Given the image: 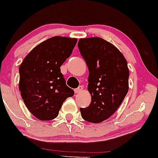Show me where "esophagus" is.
<instances>
[{
	"mask_svg": "<svg viewBox=\"0 0 158 158\" xmlns=\"http://www.w3.org/2000/svg\"><path fill=\"white\" fill-rule=\"evenodd\" d=\"M82 90H83L82 86H79V87H78L77 88H76V89L74 90V91H75L76 94H79V93L82 92Z\"/></svg>",
	"mask_w": 158,
	"mask_h": 158,
	"instance_id": "obj_1",
	"label": "esophagus"
}]
</instances>
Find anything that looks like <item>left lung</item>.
I'll use <instances>...</instances> for the list:
<instances>
[{
    "label": "left lung",
    "mask_w": 158,
    "mask_h": 158,
    "mask_svg": "<svg viewBox=\"0 0 158 158\" xmlns=\"http://www.w3.org/2000/svg\"><path fill=\"white\" fill-rule=\"evenodd\" d=\"M78 47L88 67L89 106L80 108L83 119L100 123L113 115L127 94L129 70L122 53L100 37L80 39Z\"/></svg>",
    "instance_id": "obj_1"
}]
</instances>
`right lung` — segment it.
<instances>
[{"instance_id":"add662e5","label":"right lung","mask_w":158,"mask_h":158,"mask_svg":"<svg viewBox=\"0 0 158 158\" xmlns=\"http://www.w3.org/2000/svg\"><path fill=\"white\" fill-rule=\"evenodd\" d=\"M76 42V38L51 37L33 48L21 64V96L28 110L40 120L55 118L64 101L74 95L60 67L70 56Z\"/></svg>"}]
</instances>
